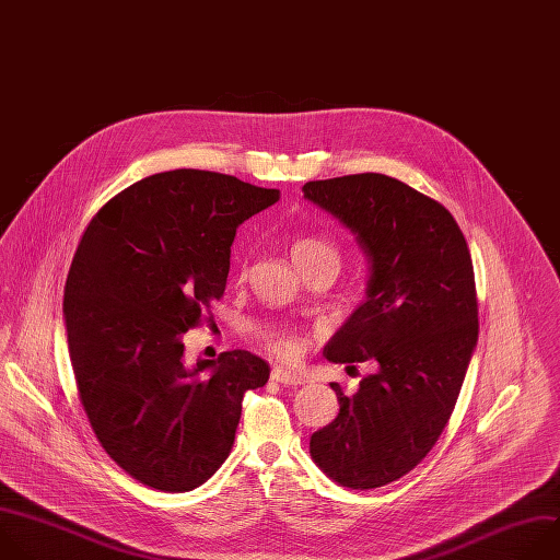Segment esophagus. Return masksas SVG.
I'll use <instances>...</instances> for the list:
<instances>
[{
    "label": "esophagus",
    "instance_id": "obj_1",
    "mask_svg": "<svg viewBox=\"0 0 560 560\" xmlns=\"http://www.w3.org/2000/svg\"><path fill=\"white\" fill-rule=\"evenodd\" d=\"M271 380L278 382V384H284V386H300V384H304V380L300 375H293V373H289L287 369H280V366H276L271 371Z\"/></svg>",
    "mask_w": 560,
    "mask_h": 560
}]
</instances>
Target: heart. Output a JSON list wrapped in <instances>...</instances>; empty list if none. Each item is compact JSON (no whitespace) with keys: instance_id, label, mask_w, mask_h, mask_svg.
Here are the masks:
<instances>
[{"instance_id":"obj_1","label":"heart","mask_w":560,"mask_h":560,"mask_svg":"<svg viewBox=\"0 0 560 560\" xmlns=\"http://www.w3.org/2000/svg\"><path fill=\"white\" fill-rule=\"evenodd\" d=\"M291 256L293 262L298 265V269L319 260V258H338V249H335L330 243L315 238V236H300L293 241L291 245ZM258 338L262 340L265 349L269 353H273L276 358L284 360V362H295L302 358L304 353V340L300 335L287 326H262L258 330Z\"/></svg>"}]
</instances>
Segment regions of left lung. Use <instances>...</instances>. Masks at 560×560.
Returning <instances> with one entry per match:
<instances>
[{"label":"left lung","mask_w":560,"mask_h":560,"mask_svg":"<svg viewBox=\"0 0 560 560\" xmlns=\"http://www.w3.org/2000/svg\"><path fill=\"white\" fill-rule=\"evenodd\" d=\"M302 191L371 258L366 302L324 358L377 369L355 395L330 384L340 412L311 434V457L345 488H382L423 462L455 410L479 335L470 249L448 209L386 174L308 180Z\"/></svg>","instance_id":"8db88e82"}]
</instances>
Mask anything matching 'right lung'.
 I'll use <instances>...</instances> for the list:
<instances>
[{"label":"right lung","mask_w":560,"mask_h":560,"mask_svg":"<svg viewBox=\"0 0 560 560\" xmlns=\"http://www.w3.org/2000/svg\"><path fill=\"white\" fill-rule=\"evenodd\" d=\"M278 198L172 170L109 198L81 236L63 291L79 401L101 448L148 488L202 486L230 457L245 393L269 380L249 351L189 366L183 335L213 324L238 225Z\"/></svg>","instance_id":"obj_1"}]
</instances>
